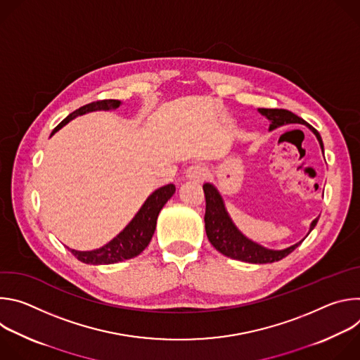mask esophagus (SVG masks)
<instances>
[{"label": "esophagus", "mask_w": 360, "mask_h": 360, "mask_svg": "<svg viewBox=\"0 0 360 360\" xmlns=\"http://www.w3.org/2000/svg\"><path fill=\"white\" fill-rule=\"evenodd\" d=\"M185 176H186V179H189V181H193V182L200 184V182H203L205 179H207V176H208V169L205 168L203 165H192V167H189V168L186 169Z\"/></svg>", "instance_id": "esophagus-1"}]
</instances>
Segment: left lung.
<instances>
[{
    "label": "left lung",
    "mask_w": 360,
    "mask_h": 360,
    "mask_svg": "<svg viewBox=\"0 0 360 360\" xmlns=\"http://www.w3.org/2000/svg\"><path fill=\"white\" fill-rule=\"evenodd\" d=\"M259 112L271 121L269 131L283 125H289V124H303L306 127H309V129L316 135L321 143V148L323 150V142L319 132L306 121L295 115L293 112L288 110H278V108H272V110L259 108ZM203 193H205V200H207V210H205V231H207V236L217 250H219L225 256H229L232 259H238L249 264H272L283 259L285 256L293 252L303 242L302 239L300 242L282 250L268 249L258 243H255L246 236H243L239 232V229L235 226V224L232 222L231 217L225 210V203L221 193L212 184L203 185ZM318 221H319V217L311 224L309 233L316 226Z\"/></svg>",
    "instance_id": "1"
}]
</instances>
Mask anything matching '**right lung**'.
<instances>
[{
  "mask_svg": "<svg viewBox=\"0 0 360 360\" xmlns=\"http://www.w3.org/2000/svg\"><path fill=\"white\" fill-rule=\"evenodd\" d=\"M120 105H121V101L118 99H102V101L91 102V104H86L79 110L74 111L72 114H70L63 122H60L54 128L51 135H54L65 124H68L71 120H74L78 115H84L92 111L117 110ZM174 193H175L174 184H168L157 189L155 192H152L141 207V210L138 211V214L134 217V219L125 226V229L102 248L86 250V252L75 250L70 248L68 249L78 261L89 265H110V264H117L125 259L135 258V256H138L150 242L152 235L155 232L158 215L164 208V205L168 202V199H171Z\"/></svg>",
  "mask_w": 360,
  "mask_h": 360,
  "instance_id": "1",
  "label": "right lung"
}]
</instances>
